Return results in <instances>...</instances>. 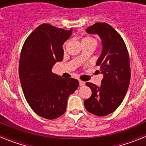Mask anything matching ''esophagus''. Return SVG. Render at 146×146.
Returning a JSON list of instances; mask_svg holds the SVG:
<instances>
[{
    "label": "esophagus",
    "mask_w": 146,
    "mask_h": 146,
    "mask_svg": "<svg viewBox=\"0 0 146 146\" xmlns=\"http://www.w3.org/2000/svg\"><path fill=\"white\" fill-rule=\"evenodd\" d=\"M79 83H80V86H84L85 84H86V83H85V82H83V81H81V80L79 81Z\"/></svg>",
    "instance_id": "obj_1"
}]
</instances>
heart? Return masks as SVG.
Masks as SVG:
<instances>
[{
  "instance_id": "heart-1",
  "label": "heart",
  "mask_w": 146,
  "mask_h": 146,
  "mask_svg": "<svg viewBox=\"0 0 146 146\" xmlns=\"http://www.w3.org/2000/svg\"><path fill=\"white\" fill-rule=\"evenodd\" d=\"M88 40H94V39L91 38H90V37H86V38H82V42H84V41H88Z\"/></svg>"
}]
</instances>
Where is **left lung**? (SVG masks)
I'll list each match as a JSON object with an SVG mask.
<instances>
[{
  "label": "left lung",
  "mask_w": 146,
  "mask_h": 146,
  "mask_svg": "<svg viewBox=\"0 0 146 146\" xmlns=\"http://www.w3.org/2000/svg\"><path fill=\"white\" fill-rule=\"evenodd\" d=\"M86 31L102 40V50L96 65L100 66L103 79L99 87L86 83L92 94L85 100V108L97 116H105L119 107L128 90L131 77L128 50L122 37L108 23H96Z\"/></svg>",
  "instance_id": "obj_1"
}]
</instances>
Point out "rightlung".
<instances>
[{
    "instance_id": "add662e5",
    "label": "right lung",
    "mask_w": 146,
    "mask_h": 146,
    "mask_svg": "<svg viewBox=\"0 0 146 146\" xmlns=\"http://www.w3.org/2000/svg\"><path fill=\"white\" fill-rule=\"evenodd\" d=\"M72 33L42 24L30 34L22 48L19 75L30 107L39 116L55 119L65 113L67 99L79 86L74 78L64 79L52 72L64 58L63 44Z\"/></svg>"
}]
</instances>
